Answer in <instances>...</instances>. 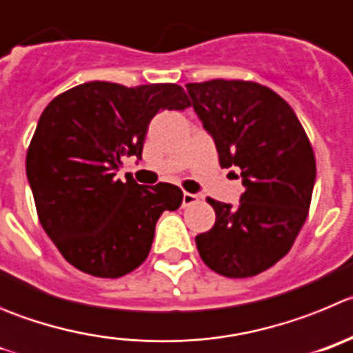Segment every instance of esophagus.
<instances>
[{
    "label": "esophagus",
    "instance_id": "esophagus-1",
    "mask_svg": "<svg viewBox=\"0 0 353 353\" xmlns=\"http://www.w3.org/2000/svg\"><path fill=\"white\" fill-rule=\"evenodd\" d=\"M196 202H199V195L188 192L183 193V208H188V205L196 204Z\"/></svg>",
    "mask_w": 353,
    "mask_h": 353
}]
</instances>
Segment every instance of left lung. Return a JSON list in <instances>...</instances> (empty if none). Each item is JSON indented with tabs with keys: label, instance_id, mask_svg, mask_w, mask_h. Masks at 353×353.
Returning <instances> with one entry per match:
<instances>
[{
	"label": "left lung",
	"instance_id": "8db88e82",
	"mask_svg": "<svg viewBox=\"0 0 353 353\" xmlns=\"http://www.w3.org/2000/svg\"><path fill=\"white\" fill-rule=\"evenodd\" d=\"M186 90L220 165L237 167L244 186L237 208L208 196L216 221L195 237L196 250L218 274L256 276L290 252L306 221L316 177L311 142L292 107L268 85L214 79Z\"/></svg>",
	"mask_w": 353,
	"mask_h": 353
}]
</instances>
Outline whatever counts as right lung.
Here are the masks:
<instances>
[{
    "label": "right lung",
    "mask_w": 353,
    "mask_h": 353,
    "mask_svg": "<svg viewBox=\"0 0 353 353\" xmlns=\"http://www.w3.org/2000/svg\"><path fill=\"white\" fill-rule=\"evenodd\" d=\"M192 105L177 84L126 88L93 81L58 94L40 116L26 154L38 220L66 262L121 278L149 255L163 211L183 192L170 183L116 179L123 157L141 160L149 121Z\"/></svg>",
    "instance_id": "1"
}]
</instances>
